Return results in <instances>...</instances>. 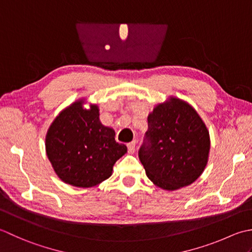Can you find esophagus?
Segmentation results:
<instances>
[{
  "label": "esophagus",
  "instance_id": "obj_1",
  "mask_svg": "<svg viewBox=\"0 0 252 252\" xmlns=\"http://www.w3.org/2000/svg\"><path fill=\"white\" fill-rule=\"evenodd\" d=\"M127 149L130 153L135 152V150H136V141H131L129 143H127Z\"/></svg>",
  "mask_w": 252,
  "mask_h": 252
}]
</instances>
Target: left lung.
<instances>
[{
  "mask_svg": "<svg viewBox=\"0 0 252 252\" xmlns=\"http://www.w3.org/2000/svg\"><path fill=\"white\" fill-rule=\"evenodd\" d=\"M210 136L192 106L176 97L156 106L138 157L153 184L165 190L188 186L208 163Z\"/></svg>",
  "mask_w": 252,
  "mask_h": 252,
  "instance_id": "obj_1",
  "label": "left lung"
}]
</instances>
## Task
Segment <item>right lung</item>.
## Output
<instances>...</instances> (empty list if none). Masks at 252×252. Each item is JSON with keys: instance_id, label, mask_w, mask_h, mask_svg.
<instances>
[{"instance_id": "add662e5", "label": "right lung", "mask_w": 252, "mask_h": 252, "mask_svg": "<svg viewBox=\"0 0 252 252\" xmlns=\"http://www.w3.org/2000/svg\"><path fill=\"white\" fill-rule=\"evenodd\" d=\"M77 101L66 107L50 126L45 150L55 173L71 186H96L112 175L113 165L127 152L115 141V131L101 124L99 109Z\"/></svg>"}]
</instances>
